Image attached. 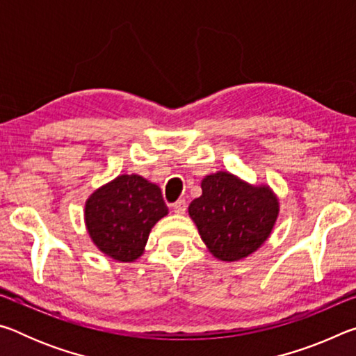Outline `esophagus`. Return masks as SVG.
I'll list each match as a JSON object with an SVG mask.
<instances>
[{
  "label": "esophagus",
  "instance_id": "obj_1",
  "mask_svg": "<svg viewBox=\"0 0 356 356\" xmlns=\"http://www.w3.org/2000/svg\"><path fill=\"white\" fill-rule=\"evenodd\" d=\"M172 209L174 212H176L177 215H184L185 210H186V201L185 200H179L172 204Z\"/></svg>",
  "mask_w": 356,
  "mask_h": 356
}]
</instances>
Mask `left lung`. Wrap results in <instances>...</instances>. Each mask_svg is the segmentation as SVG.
I'll use <instances>...</instances> for the list:
<instances>
[{
	"label": "left lung",
	"mask_w": 356,
	"mask_h": 356,
	"mask_svg": "<svg viewBox=\"0 0 356 356\" xmlns=\"http://www.w3.org/2000/svg\"><path fill=\"white\" fill-rule=\"evenodd\" d=\"M202 195L188 213L202 242L220 261H240L254 252L278 218V200L268 186H252L220 171L201 182Z\"/></svg>",
	"instance_id": "left-lung-1"
}]
</instances>
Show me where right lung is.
Instances as JSON below:
<instances>
[{
    "label": "right lung",
    "instance_id": "1",
    "mask_svg": "<svg viewBox=\"0 0 356 356\" xmlns=\"http://www.w3.org/2000/svg\"><path fill=\"white\" fill-rule=\"evenodd\" d=\"M168 213L161 190L141 176H119L94 191L84 220L97 248L120 262L140 257L150 229Z\"/></svg>",
    "mask_w": 356,
    "mask_h": 356
}]
</instances>
